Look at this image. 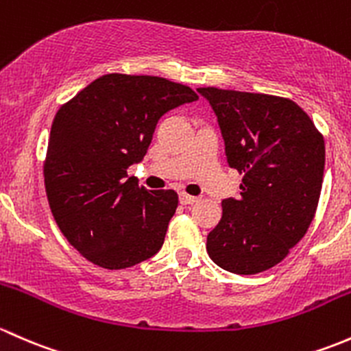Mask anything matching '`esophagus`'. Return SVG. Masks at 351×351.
I'll return each mask as SVG.
<instances>
[{
	"label": "esophagus",
	"mask_w": 351,
	"mask_h": 351,
	"mask_svg": "<svg viewBox=\"0 0 351 351\" xmlns=\"http://www.w3.org/2000/svg\"><path fill=\"white\" fill-rule=\"evenodd\" d=\"M179 201L182 202V204H194V202L197 201V197L191 196V194H186V193H180L179 194Z\"/></svg>",
	"instance_id": "34e87169"
}]
</instances>
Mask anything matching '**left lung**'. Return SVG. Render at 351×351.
Listing matches in <instances>:
<instances>
[{"mask_svg": "<svg viewBox=\"0 0 351 351\" xmlns=\"http://www.w3.org/2000/svg\"><path fill=\"white\" fill-rule=\"evenodd\" d=\"M225 140L226 160L243 174L240 197L223 199L208 234L209 258L254 276L272 269L308 231L319 201L324 140L291 99L199 88Z\"/></svg>", "mask_w": 351, "mask_h": 351, "instance_id": "left-lung-1", "label": "left lung"}]
</instances>
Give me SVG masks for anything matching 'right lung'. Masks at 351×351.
<instances>
[{"label":"right lung","instance_id":"obj_1","mask_svg":"<svg viewBox=\"0 0 351 351\" xmlns=\"http://www.w3.org/2000/svg\"><path fill=\"white\" fill-rule=\"evenodd\" d=\"M155 75L106 74L57 111L43 177L50 209L69 243L103 269L136 265L164 245L176 191H149L128 177L149 150L158 120L197 99Z\"/></svg>","mask_w":351,"mask_h":351}]
</instances>
